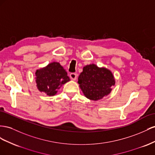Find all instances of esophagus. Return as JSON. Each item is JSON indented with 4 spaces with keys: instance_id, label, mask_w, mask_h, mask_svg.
<instances>
[{
    "instance_id": "34e87169",
    "label": "esophagus",
    "mask_w": 155,
    "mask_h": 155,
    "mask_svg": "<svg viewBox=\"0 0 155 155\" xmlns=\"http://www.w3.org/2000/svg\"><path fill=\"white\" fill-rule=\"evenodd\" d=\"M70 78L72 79V80L73 81H75L77 79V73H71L70 74Z\"/></svg>"
}]
</instances>
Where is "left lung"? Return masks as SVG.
<instances>
[{
	"mask_svg": "<svg viewBox=\"0 0 155 155\" xmlns=\"http://www.w3.org/2000/svg\"><path fill=\"white\" fill-rule=\"evenodd\" d=\"M78 83L87 99L97 101L110 94L111 87L115 84V80L110 70L90 64L84 67Z\"/></svg>",
	"mask_w": 155,
	"mask_h": 155,
	"instance_id": "8db88e82",
	"label": "left lung"
}]
</instances>
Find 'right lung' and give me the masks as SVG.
<instances>
[{
    "mask_svg": "<svg viewBox=\"0 0 155 155\" xmlns=\"http://www.w3.org/2000/svg\"><path fill=\"white\" fill-rule=\"evenodd\" d=\"M35 74L38 89L48 96L54 95L61 85L70 81L67 72L58 62L51 63Z\"/></svg>",
    "mask_w": 155,
    "mask_h": 155,
    "instance_id": "1",
    "label": "right lung"
}]
</instances>
